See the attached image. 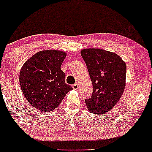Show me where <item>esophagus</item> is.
Segmentation results:
<instances>
[{
  "label": "esophagus",
  "mask_w": 152,
  "mask_h": 152,
  "mask_svg": "<svg viewBox=\"0 0 152 152\" xmlns=\"http://www.w3.org/2000/svg\"><path fill=\"white\" fill-rule=\"evenodd\" d=\"M72 88H73V89H75V90L77 89V88H78V84L76 83V84H73V85H72Z\"/></svg>",
  "instance_id": "34e87169"
}]
</instances>
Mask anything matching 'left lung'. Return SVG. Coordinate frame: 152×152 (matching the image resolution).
<instances>
[{
    "instance_id": "8db88e82",
    "label": "left lung",
    "mask_w": 152,
    "mask_h": 152,
    "mask_svg": "<svg viewBox=\"0 0 152 152\" xmlns=\"http://www.w3.org/2000/svg\"><path fill=\"white\" fill-rule=\"evenodd\" d=\"M81 55L89 73L93 93L85 100L94 114L109 112L121 98L126 86V64L119 55L101 49H84Z\"/></svg>"
}]
</instances>
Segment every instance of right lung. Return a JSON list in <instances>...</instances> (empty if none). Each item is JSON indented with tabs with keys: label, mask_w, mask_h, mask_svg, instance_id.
Returning a JSON list of instances; mask_svg holds the SVG:
<instances>
[{
	"label": "right lung",
	"mask_w": 152,
	"mask_h": 152,
	"mask_svg": "<svg viewBox=\"0 0 152 152\" xmlns=\"http://www.w3.org/2000/svg\"><path fill=\"white\" fill-rule=\"evenodd\" d=\"M67 54L55 50L37 52L21 67L19 84L26 99L42 112H52L60 105L71 86L66 84L61 70Z\"/></svg>",
	"instance_id": "obj_1"
}]
</instances>
